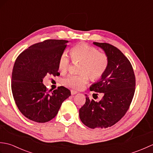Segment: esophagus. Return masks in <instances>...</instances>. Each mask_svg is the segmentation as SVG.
Returning <instances> with one entry per match:
<instances>
[{
  "label": "esophagus",
  "instance_id": "esophagus-1",
  "mask_svg": "<svg viewBox=\"0 0 153 153\" xmlns=\"http://www.w3.org/2000/svg\"><path fill=\"white\" fill-rule=\"evenodd\" d=\"M77 91H74V90H71V95H76V94H77Z\"/></svg>",
  "mask_w": 153,
  "mask_h": 153
}]
</instances>
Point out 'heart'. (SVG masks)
I'll use <instances>...</instances> for the list:
<instances>
[{"mask_svg": "<svg viewBox=\"0 0 153 153\" xmlns=\"http://www.w3.org/2000/svg\"><path fill=\"white\" fill-rule=\"evenodd\" d=\"M71 56L73 61L81 62L79 71L82 73L79 75H69L62 79V83L74 89H83L89 82V74L93 79L100 78L108 66V56L87 43L74 46L71 50ZM69 66V57L66 52H64L58 60V69L62 73H66Z\"/></svg>", "mask_w": 153, "mask_h": 153, "instance_id": "obj_1", "label": "heart"}]
</instances>
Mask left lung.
<instances>
[{"mask_svg":"<svg viewBox=\"0 0 153 153\" xmlns=\"http://www.w3.org/2000/svg\"><path fill=\"white\" fill-rule=\"evenodd\" d=\"M93 44L101 48L108 57V66L101 78L90 87L102 93L99 102L90 100L79 109V118L89 128H106L114 125L126 114L135 89V77L130 62L118 48L106 43Z\"/></svg>","mask_w":153,"mask_h":153,"instance_id":"obj_1","label":"left lung"}]
</instances>
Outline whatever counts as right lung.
<instances>
[{
  "instance_id": "obj_1",
  "label": "right lung",
  "mask_w": 153,
  "mask_h": 153,
  "mask_svg": "<svg viewBox=\"0 0 153 153\" xmlns=\"http://www.w3.org/2000/svg\"><path fill=\"white\" fill-rule=\"evenodd\" d=\"M68 41L48 39L35 43L16 58L12 74V91L23 115L45 123L54 118L62 103L71 95L63 86L50 93L43 81L46 76H59L58 60Z\"/></svg>"
}]
</instances>
